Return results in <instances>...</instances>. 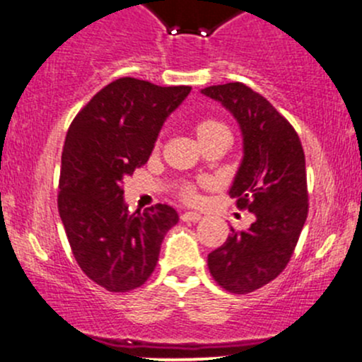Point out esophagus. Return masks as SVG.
Listing matches in <instances>:
<instances>
[{
    "mask_svg": "<svg viewBox=\"0 0 362 362\" xmlns=\"http://www.w3.org/2000/svg\"><path fill=\"white\" fill-rule=\"evenodd\" d=\"M180 218L184 222H199L202 221V215L196 214V211H184V214L180 215Z\"/></svg>",
    "mask_w": 362,
    "mask_h": 362,
    "instance_id": "esophagus-1",
    "label": "esophagus"
}]
</instances>
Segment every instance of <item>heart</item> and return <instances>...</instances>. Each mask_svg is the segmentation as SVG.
Wrapping results in <instances>:
<instances>
[{"instance_id":"obj_1","label":"heart","mask_w":362,"mask_h":362,"mask_svg":"<svg viewBox=\"0 0 362 362\" xmlns=\"http://www.w3.org/2000/svg\"><path fill=\"white\" fill-rule=\"evenodd\" d=\"M222 127H226V126L222 122H218V120L204 119V120H199V122L196 124V134H198L199 140H203L206 134L214 133V131H217V129H222ZM180 196H182V199H184V202H187V203H198L199 202L198 189H196L194 184H184V185H182Z\"/></svg>"}]
</instances>
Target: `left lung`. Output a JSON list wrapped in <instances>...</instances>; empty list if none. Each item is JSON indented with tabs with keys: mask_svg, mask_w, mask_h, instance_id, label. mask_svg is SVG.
Instances as JSON below:
<instances>
[{
	"mask_svg": "<svg viewBox=\"0 0 362 362\" xmlns=\"http://www.w3.org/2000/svg\"><path fill=\"white\" fill-rule=\"evenodd\" d=\"M204 96L221 101L238 120L243 160L229 189L240 210L255 215L208 254V269L222 289L249 294L275 280L293 257L308 215L305 152L298 133L279 110L242 82L210 86Z\"/></svg>",
	"mask_w": 362,
	"mask_h": 362,
	"instance_id": "left-lung-1",
	"label": "left lung"
}]
</instances>
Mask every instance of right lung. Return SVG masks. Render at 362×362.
Segmentation results:
<instances>
[{
    "label": "right lung",
    "instance_id": "add662e5",
    "mask_svg": "<svg viewBox=\"0 0 362 362\" xmlns=\"http://www.w3.org/2000/svg\"><path fill=\"white\" fill-rule=\"evenodd\" d=\"M189 93V86L124 76L94 94L69 124L57 208L80 269L110 293L147 282L164 235L178 222L175 208L160 203L129 214L122 178L147 163L160 126Z\"/></svg>",
    "mask_w": 362,
    "mask_h": 362
}]
</instances>
